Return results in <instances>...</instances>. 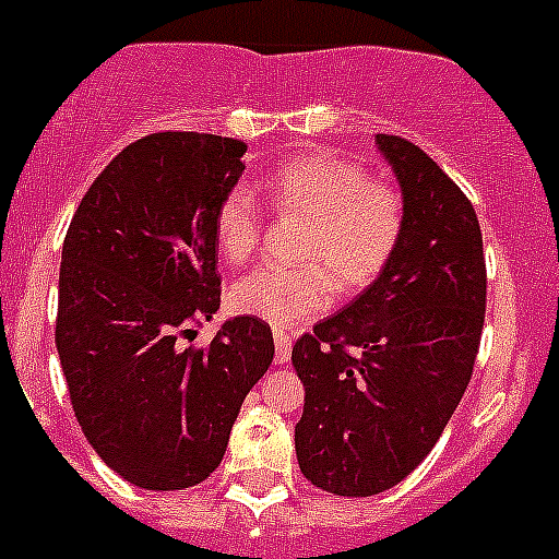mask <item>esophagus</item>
<instances>
[{
    "mask_svg": "<svg viewBox=\"0 0 559 559\" xmlns=\"http://www.w3.org/2000/svg\"><path fill=\"white\" fill-rule=\"evenodd\" d=\"M273 338H275V364H289L292 336L284 331V328H273Z\"/></svg>",
    "mask_w": 559,
    "mask_h": 559,
    "instance_id": "1",
    "label": "esophagus"
}]
</instances>
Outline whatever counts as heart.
<instances>
[{"instance_id": "heart-1", "label": "heart", "mask_w": 559, "mask_h": 559, "mask_svg": "<svg viewBox=\"0 0 559 559\" xmlns=\"http://www.w3.org/2000/svg\"><path fill=\"white\" fill-rule=\"evenodd\" d=\"M278 217L306 221L297 259L242 275L228 292L239 314L273 325H300L322 314L336 292L356 295L383 275L405 234V198L389 181L372 179L361 162L314 148L281 159L262 179ZM264 237V212L248 187L237 185L215 212V245L228 267H242Z\"/></svg>"}]
</instances>
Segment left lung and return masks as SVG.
<instances>
[{"label":"left lung","mask_w":559,"mask_h":559,"mask_svg":"<svg viewBox=\"0 0 559 559\" xmlns=\"http://www.w3.org/2000/svg\"><path fill=\"white\" fill-rule=\"evenodd\" d=\"M378 145L403 187V242L364 295L292 347L306 385L297 463L336 497H372L425 461L472 380L485 322L472 201L411 140Z\"/></svg>","instance_id":"8db88e82"}]
</instances>
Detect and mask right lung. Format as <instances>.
<instances>
[{
	"instance_id": "right-lung-1",
	"label": "right lung",
	"mask_w": 559,
	"mask_h": 559,
	"mask_svg": "<svg viewBox=\"0 0 559 559\" xmlns=\"http://www.w3.org/2000/svg\"><path fill=\"white\" fill-rule=\"evenodd\" d=\"M248 145L159 132L127 145L62 242L55 342L76 421L104 463L148 491L215 472L242 400L273 364L255 317L185 344L221 309L215 212Z\"/></svg>"
}]
</instances>
